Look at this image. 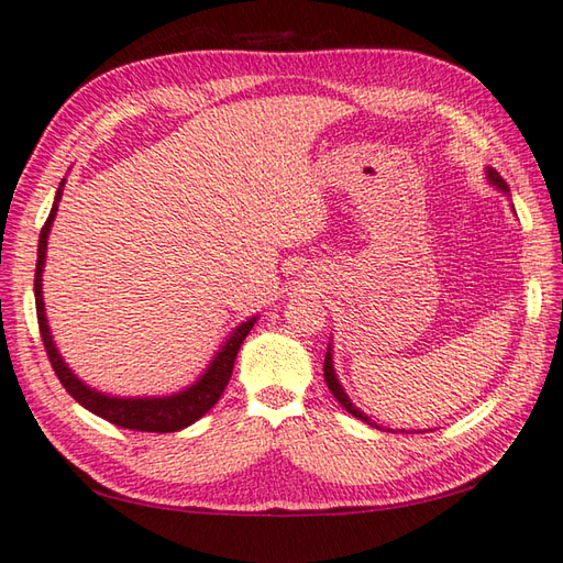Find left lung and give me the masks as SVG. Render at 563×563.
<instances>
[{"label": "left lung", "instance_id": "obj_1", "mask_svg": "<svg viewBox=\"0 0 563 563\" xmlns=\"http://www.w3.org/2000/svg\"><path fill=\"white\" fill-rule=\"evenodd\" d=\"M486 175H488V181L493 187H498V189H503L506 194H510V189H508V185H506V179H503L496 169L493 167H488L486 169ZM323 376H325V384H328V388H330V394L338 398V404L345 408L347 412H352L354 418L357 420H362V422H366V426H376V422H372L369 420V416H366V412H362L357 406L352 404L350 400V396L345 394V388L340 386V382H338V376H335V366H332V354H330V347H328V352H325V364H323ZM378 430H382V426H376Z\"/></svg>", "mask_w": 563, "mask_h": 563}]
</instances>
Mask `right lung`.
I'll list each match as a JSON object with an SVG mask.
<instances>
[{"mask_svg": "<svg viewBox=\"0 0 563 563\" xmlns=\"http://www.w3.org/2000/svg\"><path fill=\"white\" fill-rule=\"evenodd\" d=\"M63 187H65V179L60 181V187H57L48 221H45L41 228L36 279H33V291H36L38 330H41L43 347H45V352H48V360L53 364L55 376L60 378L65 391L70 394L79 406H85L89 412H95V416L104 418L119 428L137 430V432H177V430L189 428L191 422H197L201 416H206V412L216 406V400L223 396L228 382H231L238 350H240V345H243V340L247 338V332L252 330V325H255L257 318H250L243 325H238L233 330V335L223 342L221 350H218L213 362L209 364V369L199 376V382H194L189 388H185V391H179V394L163 396V398H117V396L99 394V391H95V388H89L87 384L79 382V378L70 369H67V364L63 362V357L55 350L48 320H45V306H43L45 247H48V233H51L53 218L57 213V201H60V197H63Z\"/></svg>", "mask_w": 563, "mask_h": 563, "instance_id": "obj_1", "label": "right lung"}]
</instances>
